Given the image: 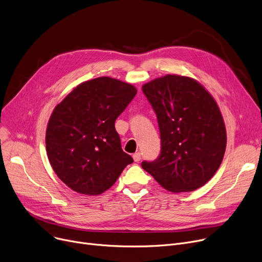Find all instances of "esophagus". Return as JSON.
Returning a JSON list of instances; mask_svg holds the SVG:
<instances>
[{
  "mask_svg": "<svg viewBox=\"0 0 262 262\" xmlns=\"http://www.w3.org/2000/svg\"><path fill=\"white\" fill-rule=\"evenodd\" d=\"M133 158H134V160H135L136 162H138V161L141 160V154H140V153H135V154L133 155Z\"/></svg>",
  "mask_w": 262,
  "mask_h": 262,
  "instance_id": "34e87169",
  "label": "esophagus"
}]
</instances>
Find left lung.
<instances>
[{"mask_svg":"<svg viewBox=\"0 0 262 262\" xmlns=\"http://www.w3.org/2000/svg\"><path fill=\"white\" fill-rule=\"evenodd\" d=\"M142 91L155 110L161 139L159 157L142 168L174 193L204 186L221 166L226 128L212 95L193 78L168 74Z\"/></svg>","mask_w":262,"mask_h":262,"instance_id":"obj_1","label":"left lung"}]
</instances>
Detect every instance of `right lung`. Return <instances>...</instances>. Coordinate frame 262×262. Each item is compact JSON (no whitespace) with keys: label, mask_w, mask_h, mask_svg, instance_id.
<instances>
[{"label":"right lung","mask_w":262,"mask_h":262,"mask_svg":"<svg viewBox=\"0 0 262 262\" xmlns=\"http://www.w3.org/2000/svg\"><path fill=\"white\" fill-rule=\"evenodd\" d=\"M136 93L128 82L102 76L81 82L54 108L46 133L47 154L69 188L99 195L134 161L123 152L115 121Z\"/></svg>","instance_id":"add662e5"}]
</instances>
